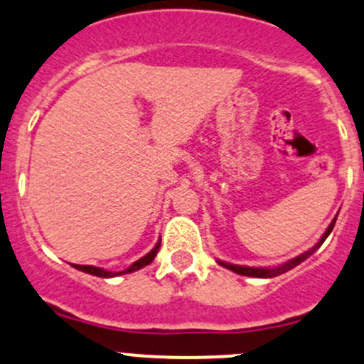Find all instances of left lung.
Listing matches in <instances>:
<instances>
[{
    "instance_id": "1",
    "label": "left lung",
    "mask_w": 364,
    "mask_h": 364,
    "mask_svg": "<svg viewBox=\"0 0 364 364\" xmlns=\"http://www.w3.org/2000/svg\"><path fill=\"white\" fill-rule=\"evenodd\" d=\"M335 222H336V218L333 220L331 223H329V227H328V230H326V232H324V236L321 237V241H318V243L315 245L314 248H310V250H308V252L301 253V255L294 257V259L287 260V262L282 264V266H278V267H247V266H236V264H227V262H222V260H218V264H220V266L227 267V269L234 271V273L243 274V277H255V278H273V277H278V274H284V273H287V271H291L292 267L297 266V264H301V262H303V260H306L308 257H310L315 250H318V247H321V245L324 243L326 237H328L329 234H331L333 227H335Z\"/></svg>"
}]
</instances>
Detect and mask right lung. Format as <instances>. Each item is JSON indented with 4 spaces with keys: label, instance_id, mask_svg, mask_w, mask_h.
<instances>
[{
    "label": "right lung",
    "instance_id": "1",
    "mask_svg": "<svg viewBox=\"0 0 364 364\" xmlns=\"http://www.w3.org/2000/svg\"><path fill=\"white\" fill-rule=\"evenodd\" d=\"M160 248V243H156V247L153 248L151 252L148 253V255H144L142 259H139L137 262L132 264L130 267H127L124 271H119V273H112V271H105L102 269V267H95V266H79V264H73V267L79 271H84V273H90L93 274V277H100V278H111V277H117V274H127V273H134V271L141 269V267L148 266V264L153 262V259L156 257V252H159Z\"/></svg>",
    "mask_w": 364,
    "mask_h": 364
}]
</instances>
